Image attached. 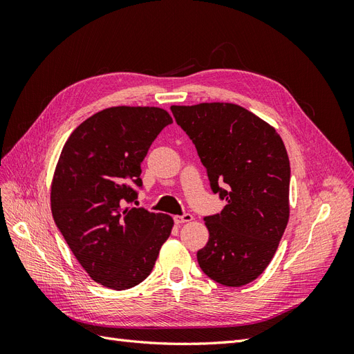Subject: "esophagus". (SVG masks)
Segmentation results:
<instances>
[{
	"mask_svg": "<svg viewBox=\"0 0 354 354\" xmlns=\"http://www.w3.org/2000/svg\"><path fill=\"white\" fill-rule=\"evenodd\" d=\"M174 221H176V224L189 223V221H194V216H192V214H183V216H176Z\"/></svg>",
	"mask_w": 354,
	"mask_h": 354,
	"instance_id": "obj_1",
	"label": "esophagus"
}]
</instances>
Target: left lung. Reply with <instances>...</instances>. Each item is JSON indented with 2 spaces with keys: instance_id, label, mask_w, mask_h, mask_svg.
Listing matches in <instances>:
<instances>
[{
  "instance_id": "left-lung-1",
  "label": "left lung",
  "mask_w": 354,
  "mask_h": 354,
  "mask_svg": "<svg viewBox=\"0 0 354 354\" xmlns=\"http://www.w3.org/2000/svg\"><path fill=\"white\" fill-rule=\"evenodd\" d=\"M171 112L194 142L212 192L227 202L203 218L209 239L196 254L199 267L221 285L250 283L272 261L289 218L291 168L282 138L233 103L171 106Z\"/></svg>"
}]
</instances>
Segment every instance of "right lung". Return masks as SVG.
I'll use <instances>...</instances> for the list:
<instances>
[{
	"label": "right lung",
	"instance_id": "add662e5",
	"mask_svg": "<svg viewBox=\"0 0 354 354\" xmlns=\"http://www.w3.org/2000/svg\"><path fill=\"white\" fill-rule=\"evenodd\" d=\"M169 113L149 106H115L75 128L51 183L56 226L84 270L122 291L151 274L173 218L130 203L142 187V162Z\"/></svg>",
	"mask_w": 354,
	"mask_h": 354
}]
</instances>
